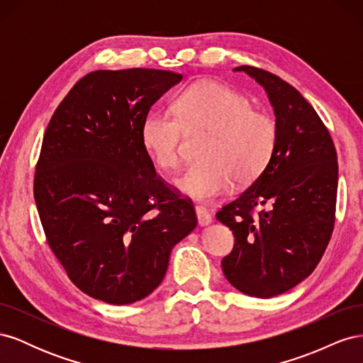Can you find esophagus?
I'll use <instances>...</instances> for the list:
<instances>
[{"mask_svg": "<svg viewBox=\"0 0 363 363\" xmlns=\"http://www.w3.org/2000/svg\"><path fill=\"white\" fill-rule=\"evenodd\" d=\"M195 213H196V219H199L200 227H206L208 224H212V215L208 213L204 207H195Z\"/></svg>", "mask_w": 363, "mask_h": 363, "instance_id": "esophagus-1", "label": "esophagus"}]
</instances>
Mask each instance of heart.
Returning a JSON list of instances; mask_svg holds the SVG:
<instances>
[{"label": "heart", "mask_w": 363, "mask_h": 363, "mask_svg": "<svg viewBox=\"0 0 363 363\" xmlns=\"http://www.w3.org/2000/svg\"><path fill=\"white\" fill-rule=\"evenodd\" d=\"M188 131H211L203 159L174 180L180 194L208 203L233 182L247 186L265 172L276 152L279 128L272 116L252 111L247 96L218 83H199L174 100L171 111H152L140 125L142 147L159 168L179 167Z\"/></svg>", "instance_id": "1"}]
</instances>
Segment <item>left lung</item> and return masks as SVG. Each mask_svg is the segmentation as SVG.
I'll list each match as a JSON object with an SVG mask.
<instances>
[{
  "label": "left lung",
  "instance_id": "1",
  "mask_svg": "<svg viewBox=\"0 0 363 363\" xmlns=\"http://www.w3.org/2000/svg\"><path fill=\"white\" fill-rule=\"evenodd\" d=\"M233 71L265 89L279 139L265 172L216 213L235 235L221 265L238 291L271 298L309 277L324 255L335 225L337 156L321 118L295 87L255 67Z\"/></svg>",
  "mask_w": 363,
  "mask_h": 363
}]
</instances>
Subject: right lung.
<instances>
[{"label":"right lung","instance_id":"add662e5","mask_svg":"<svg viewBox=\"0 0 363 363\" xmlns=\"http://www.w3.org/2000/svg\"><path fill=\"white\" fill-rule=\"evenodd\" d=\"M182 79L140 68L87 74L43 135L35 174L43 232L71 281L95 300L145 298L196 227L194 207L157 177L140 140L151 106Z\"/></svg>","mask_w":363,"mask_h":363}]
</instances>
